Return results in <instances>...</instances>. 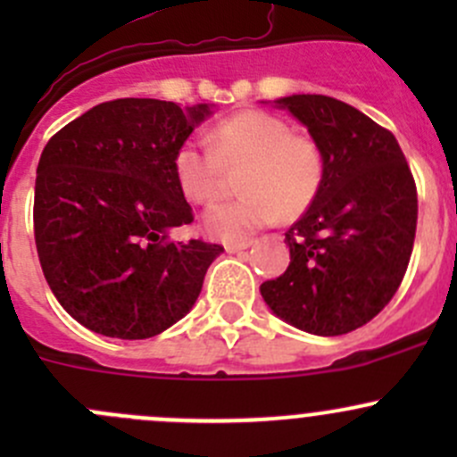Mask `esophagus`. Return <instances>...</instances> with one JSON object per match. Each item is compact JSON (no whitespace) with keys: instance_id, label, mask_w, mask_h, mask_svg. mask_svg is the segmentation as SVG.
<instances>
[{"instance_id":"obj_1","label":"esophagus","mask_w":457,"mask_h":457,"mask_svg":"<svg viewBox=\"0 0 457 457\" xmlns=\"http://www.w3.org/2000/svg\"><path fill=\"white\" fill-rule=\"evenodd\" d=\"M252 243L250 241H241V243H225V250L229 252V254H234V252H243V250H247V247H250Z\"/></svg>"}]
</instances>
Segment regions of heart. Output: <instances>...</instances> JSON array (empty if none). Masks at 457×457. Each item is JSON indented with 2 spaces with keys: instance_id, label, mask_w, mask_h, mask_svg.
<instances>
[{
  "instance_id": "heart-1",
  "label": "heart",
  "mask_w": 457,
  "mask_h": 457,
  "mask_svg": "<svg viewBox=\"0 0 457 457\" xmlns=\"http://www.w3.org/2000/svg\"><path fill=\"white\" fill-rule=\"evenodd\" d=\"M207 147L183 141L174 150L172 174L187 201L207 205L223 190L225 170L241 168L238 199L205 212L207 234L245 241L278 216L296 219L314 203L325 177V159L314 139L296 135L287 121L262 110H241L220 119L205 137Z\"/></svg>"
}]
</instances>
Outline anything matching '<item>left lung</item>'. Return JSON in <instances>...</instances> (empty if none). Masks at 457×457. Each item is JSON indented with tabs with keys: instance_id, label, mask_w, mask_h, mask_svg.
Masks as SVG:
<instances>
[{
	"instance_id": "1",
	"label": "left lung",
	"mask_w": 457,
	"mask_h": 457,
	"mask_svg": "<svg viewBox=\"0 0 457 457\" xmlns=\"http://www.w3.org/2000/svg\"><path fill=\"white\" fill-rule=\"evenodd\" d=\"M276 104L305 123L325 177L285 232L289 267L265 280L261 294L298 329L349 334L380 314L403 283L416 238V181L395 137L353 105L325 95Z\"/></svg>"
}]
</instances>
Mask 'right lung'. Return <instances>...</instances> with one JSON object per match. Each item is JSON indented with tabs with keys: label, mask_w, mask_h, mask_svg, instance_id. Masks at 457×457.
<instances>
[{
	"label": "right lung",
	"mask_w": 457,
	"mask_h": 457,
	"mask_svg": "<svg viewBox=\"0 0 457 457\" xmlns=\"http://www.w3.org/2000/svg\"><path fill=\"white\" fill-rule=\"evenodd\" d=\"M207 114L205 104L114 99L46 143L32 210L37 254L57 301L87 329L152 338L199 298L223 247L170 238L195 220L172 156Z\"/></svg>",
	"instance_id": "add662e5"
}]
</instances>
